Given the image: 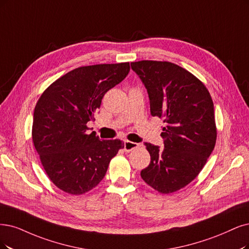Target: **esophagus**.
<instances>
[{"instance_id": "34e87169", "label": "esophagus", "mask_w": 249, "mask_h": 249, "mask_svg": "<svg viewBox=\"0 0 249 249\" xmlns=\"http://www.w3.org/2000/svg\"><path fill=\"white\" fill-rule=\"evenodd\" d=\"M137 146H139V143L133 142L126 141V142H124V150H125L126 152H130V151L136 149Z\"/></svg>"}]
</instances>
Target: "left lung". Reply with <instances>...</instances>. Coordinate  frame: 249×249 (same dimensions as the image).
I'll use <instances>...</instances> for the list:
<instances>
[{
    "instance_id": "left-lung-1",
    "label": "left lung",
    "mask_w": 249,
    "mask_h": 249,
    "mask_svg": "<svg viewBox=\"0 0 249 249\" xmlns=\"http://www.w3.org/2000/svg\"><path fill=\"white\" fill-rule=\"evenodd\" d=\"M150 98L153 117L165 123L164 148L144 142L151 156L142 178L162 194L177 192L194 180L213 151L216 126L213 101L193 73L169 61L131 62Z\"/></svg>"
}]
</instances>
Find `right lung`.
<instances>
[{
    "instance_id": "obj_1",
    "label": "right lung",
    "mask_w": 249,
    "mask_h": 249,
    "mask_svg": "<svg viewBox=\"0 0 249 249\" xmlns=\"http://www.w3.org/2000/svg\"><path fill=\"white\" fill-rule=\"evenodd\" d=\"M129 62L94 64L69 71L46 89L34 112L32 136L50 180L71 195H82L105 178L124 142L88 133L107 92L122 82Z\"/></svg>"
}]
</instances>
